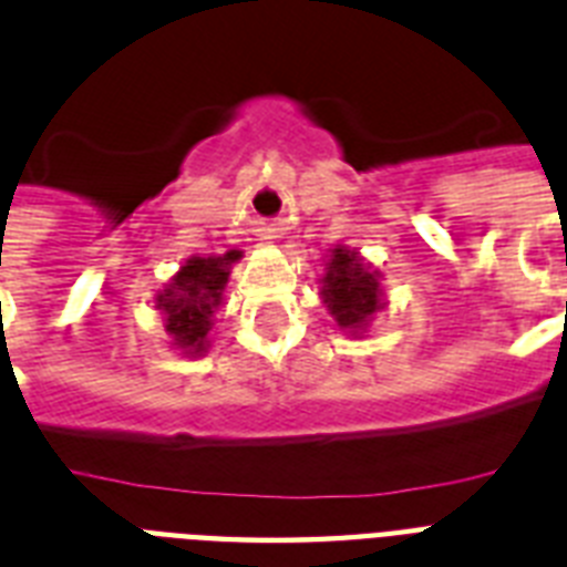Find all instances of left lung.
Masks as SVG:
<instances>
[{"mask_svg":"<svg viewBox=\"0 0 567 567\" xmlns=\"http://www.w3.org/2000/svg\"><path fill=\"white\" fill-rule=\"evenodd\" d=\"M323 302L343 329H361L381 308L379 274L358 259V252L331 250L323 276Z\"/></svg>","mask_w":567,"mask_h":567,"instance_id":"1","label":"left lung"}]
</instances>
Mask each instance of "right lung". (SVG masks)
Returning a JSON list of instances; mask_svg holds the SVG:
<instances>
[{"label": "right lung", "mask_w": 567, "mask_h": 567, "mask_svg": "<svg viewBox=\"0 0 567 567\" xmlns=\"http://www.w3.org/2000/svg\"><path fill=\"white\" fill-rule=\"evenodd\" d=\"M238 259V250L209 259H188L168 291L156 297V308L165 311V331L172 334L186 355L206 352V334L212 329V311L220 306V291L229 279V265Z\"/></svg>", "instance_id": "1"}]
</instances>
